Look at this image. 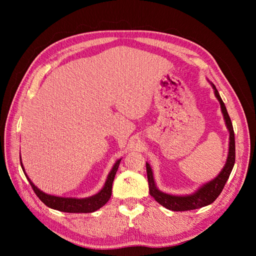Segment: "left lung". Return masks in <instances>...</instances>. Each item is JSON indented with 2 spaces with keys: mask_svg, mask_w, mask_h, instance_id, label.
I'll list each match as a JSON object with an SVG mask.
<instances>
[{
  "mask_svg": "<svg viewBox=\"0 0 256 256\" xmlns=\"http://www.w3.org/2000/svg\"><path fill=\"white\" fill-rule=\"evenodd\" d=\"M214 89V94L216 99L219 100L222 113L226 120V128L230 132V144H229V155H228V160L226 162V166L224 170H221L216 178L214 180L209 182L208 184H204L199 190H197L194 194L189 196H172L165 192H162L155 186L153 172H152L150 166L146 162V172H148V186H150V194L157 202L162 204L165 208L172 210V211H188L194 209H199L201 206H208L214 202V201L219 197L222 189L224 188V184L228 179H229L230 174L232 172V168L234 166L236 162V140H234V131H233L231 118L228 114L226 108L224 106V101H222L221 96L219 94L218 90H216V86L211 84Z\"/></svg>",
  "mask_w": 256,
  "mask_h": 256,
  "instance_id": "left-lung-1",
  "label": "left lung"
}]
</instances>
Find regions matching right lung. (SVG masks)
Wrapping results in <instances>:
<instances>
[{"label":"right lung","instance_id":"right-lung-1","mask_svg":"<svg viewBox=\"0 0 256 256\" xmlns=\"http://www.w3.org/2000/svg\"><path fill=\"white\" fill-rule=\"evenodd\" d=\"M120 162H121V160H118L116 164H114L112 170L110 172V174H108V179L104 184V187L101 189V192H98L94 196H92V197L84 198V199L62 198V197H56V196L47 194L45 192H40V190L30 182V179L27 177L26 174L25 175L27 179H28L30 186L32 190H34V192L36 194L37 197L40 198L47 206H50L52 209L62 211V212H70V214H74V212H78V214H89V212H94L98 209H100L102 206H104L108 201L110 200L111 194H112V184L114 180V177H116ZM22 168H23V165H22Z\"/></svg>","mask_w":256,"mask_h":256}]
</instances>
